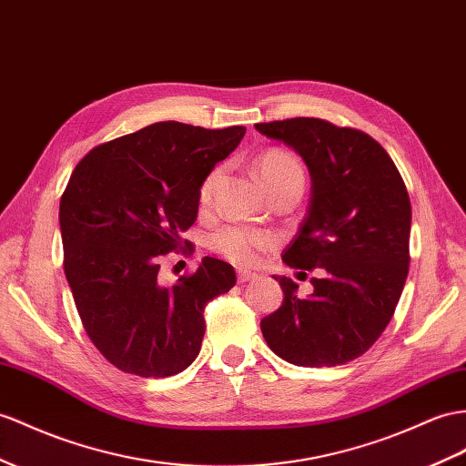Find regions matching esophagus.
<instances>
[{
    "mask_svg": "<svg viewBox=\"0 0 466 466\" xmlns=\"http://www.w3.org/2000/svg\"><path fill=\"white\" fill-rule=\"evenodd\" d=\"M236 273H238V283H246V281L256 279V273L248 271V269H238Z\"/></svg>",
    "mask_w": 466,
    "mask_h": 466,
    "instance_id": "34e87169",
    "label": "esophagus"
}]
</instances>
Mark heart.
Here are the masks:
<instances>
[{
	"label": "heart",
	"mask_w": 466,
	"mask_h": 466,
	"mask_svg": "<svg viewBox=\"0 0 466 466\" xmlns=\"http://www.w3.org/2000/svg\"><path fill=\"white\" fill-rule=\"evenodd\" d=\"M256 167L264 178L269 190H278L283 187H305V167L297 155L281 147H269L261 151L256 157ZM224 167L217 165L202 177L197 190L198 205L207 208L212 200L214 188L220 183ZM276 246V234L268 230L252 228L242 224H226L220 226L208 236V248L212 252L230 259L238 266H252L258 261L264 249Z\"/></svg>",
	"instance_id": "obj_1"
}]
</instances>
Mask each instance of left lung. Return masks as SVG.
<instances>
[{"label":"left lung","instance_id":"8db88e82","mask_svg":"<svg viewBox=\"0 0 466 466\" xmlns=\"http://www.w3.org/2000/svg\"><path fill=\"white\" fill-rule=\"evenodd\" d=\"M301 155L313 181L311 205L281 254L293 269L320 268L313 295L297 297L276 278L283 303L261 319L268 347L307 368L340 366L362 356L396 311L410 271L411 202L388 151L360 129L320 117L256 124Z\"/></svg>","mask_w":466,"mask_h":466}]
</instances>
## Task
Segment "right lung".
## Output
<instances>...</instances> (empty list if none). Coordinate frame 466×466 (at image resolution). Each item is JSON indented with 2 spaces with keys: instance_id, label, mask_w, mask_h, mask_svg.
Segmentation results:
<instances>
[{
  "instance_id": "right-lung-1",
  "label": "right lung",
  "mask_w": 466,
  "mask_h": 466,
  "mask_svg": "<svg viewBox=\"0 0 466 466\" xmlns=\"http://www.w3.org/2000/svg\"><path fill=\"white\" fill-rule=\"evenodd\" d=\"M244 134L151 124L100 143L70 175L58 210L65 276L86 335L122 372H183L200 350L205 307L234 288L232 266L217 258L171 288L157 276L163 256L193 252L181 234L197 220L198 185Z\"/></svg>"
}]
</instances>
